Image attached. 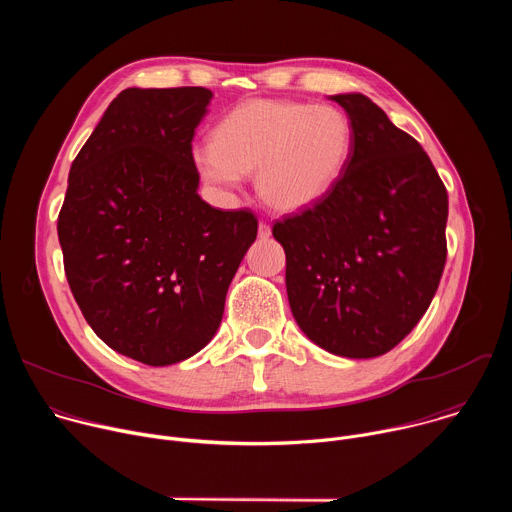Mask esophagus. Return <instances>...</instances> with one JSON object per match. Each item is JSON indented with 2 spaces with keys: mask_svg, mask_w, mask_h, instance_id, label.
<instances>
[{
  "mask_svg": "<svg viewBox=\"0 0 512 512\" xmlns=\"http://www.w3.org/2000/svg\"><path fill=\"white\" fill-rule=\"evenodd\" d=\"M269 237H271V225L261 221L259 223V239H269Z\"/></svg>",
  "mask_w": 512,
  "mask_h": 512,
  "instance_id": "34e87169",
  "label": "esophagus"
}]
</instances>
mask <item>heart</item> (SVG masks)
<instances>
[{
	"label": "heart",
	"instance_id": "b5f03b06",
	"mask_svg": "<svg viewBox=\"0 0 512 512\" xmlns=\"http://www.w3.org/2000/svg\"><path fill=\"white\" fill-rule=\"evenodd\" d=\"M352 148V123L336 107L294 101H247L227 113L212 145L194 154L202 176L237 186L257 172L259 196L275 210H300L340 178Z\"/></svg>",
	"mask_w": 512,
	"mask_h": 512
}]
</instances>
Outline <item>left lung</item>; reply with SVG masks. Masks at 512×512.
I'll return each mask as SVG.
<instances>
[{"label": "left lung", "mask_w": 512, "mask_h": 512, "mask_svg": "<svg viewBox=\"0 0 512 512\" xmlns=\"http://www.w3.org/2000/svg\"><path fill=\"white\" fill-rule=\"evenodd\" d=\"M352 148L338 182L273 225L302 332L324 350L373 358L427 312L448 245V190L421 145L360 93L334 95Z\"/></svg>", "instance_id": "obj_1"}]
</instances>
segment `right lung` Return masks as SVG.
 Masks as SVG:
<instances>
[{"mask_svg":"<svg viewBox=\"0 0 512 512\" xmlns=\"http://www.w3.org/2000/svg\"><path fill=\"white\" fill-rule=\"evenodd\" d=\"M212 91H121L70 166L58 241L85 320L150 367L190 358L221 326L227 289L257 237L249 208L198 196L194 129Z\"/></svg>","mask_w":512,"mask_h":512,"instance_id":"obj_1","label":"right lung"}]
</instances>
